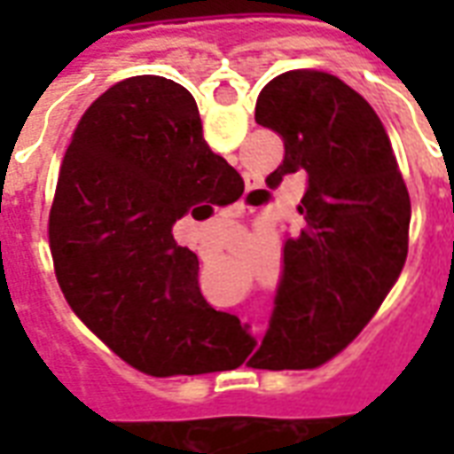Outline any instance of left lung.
Wrapping results in <instances>:
<instances>
[{
	"label": "left lung",
	"instance_id": "obj_1",
	"mask_svg": "<svg viewBox=\"0 0 454 454\" xmlns=\"http://www.w3.org/2000/svg\"><path fill=\"white\" fill-rule=\"evenodd\" d=\"M255 121L285 140L267 177L306 175L304 228L285 240L267 333L250 367L309 370L360 333L409 253L411 199L380 116L335 74L292 70L265 84Z\"/></svg>",
	"mask_w": 454,
	"mask_h": 454
}]
</instances>
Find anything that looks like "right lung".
Returning <instances> with one entry per match:
<instances>
[{"instance_id":"add662e5","label":"right lung","mask_w":454,"mask_h":454,"mask_svg":"<svg viewBox=\"0 0 454 454\" xmlns=\"http://www.w3.org/2000/svg\"><path fill=\"white\" fill-rule=\"evenodd\" d=\"M243 179L204 140L182 84L138 74L84 112L55 187L48 238L67 304L153 377L226 370V325L199 292L179 218L204 221ZM228 207V204H226Z\"/></svg>"}]
</instances>
